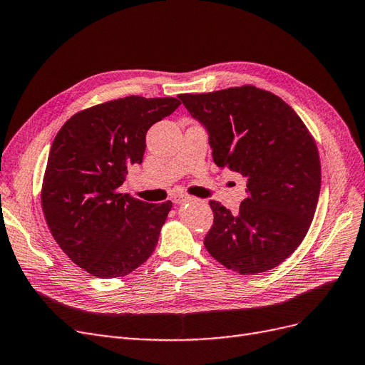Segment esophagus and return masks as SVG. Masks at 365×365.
<instances>
[{"label": "esophagus", "mask_w": 365, "mask_h": 365, "mask_svg": "<svg viewBox=\"0 0 365 365\" xmlns=\"http://www.w3.org/2000/svg\"><path fill=\"white\" fill-rule=\"evenodd\" d=\"M171 201H173L174 204H182V202L192 201V198H191V197H185V195H174V197L171 198Z\"/></svg>", "instance_id": "1"}]
</instances>
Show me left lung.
<instances>
[{"mask_svg": "<svg viewBox=\"0 0 365 365\" xmlns=\"http://www.w3.org/2000/svg\"><path fill=\"white\" fill-rule=\"evenodd\" d=\"M209 135L213 161L246 178L247 198L237 213L210 201V255L232 272L277 267L306 237L321 192L314 141L294 110L276 95L242 86L179 95Z\"/></svg>", "mask_w": 365, "mask_h": 365, "instance_id": "1", "label": "left lung"}]
</instances>
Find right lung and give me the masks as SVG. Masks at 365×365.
Instances as JSON below:
<instances>
[{
  "instance_id": "right-lung-1",
  "label": "right lung",
  "mask_w": 365,
  "mask_h": 365,
  "mask_svg": "<svg viewBox=\"0 0 365 365\" xmlns=\"http://www.w3.org/2000/svg\"><path fill=\"white\" fill-rule=\"evenodd\" d=\"M178 98L126 97L71 116L56 134L43 180V213L67 257L100 279L126 276L156 247L171 201L149 204L119 192L141 164L146 133Z\"/></svg>"
}]
</instances>
